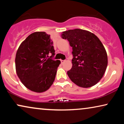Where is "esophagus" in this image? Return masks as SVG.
I'll return each mask as SVG.
<instances>
[{
  "instance_id": "obj_1",
  "label": "esophagus",
  "mask_w": 124,
  "mask_h": 124,
  "mask_svg": "<svg viewBox=\"0 0 124 124\" xmlns=\"http://www.w3.org/2000/svg\"><path fill=\"white\" fill-rule=\"evenodd\" d=\"M61 62H62V64H63L64 62H65V60H61Z\"/></svg>"
}]
</instances>
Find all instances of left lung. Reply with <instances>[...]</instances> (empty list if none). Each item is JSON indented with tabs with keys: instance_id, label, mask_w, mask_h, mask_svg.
<instances>
[{
	"instance_id": "obj_1",
	"label": "left lung",
	"mask_w": 124,
	"mask_h": 124,
	"mask_svg": "<svg viewBox=\"0 0 124 124\" xmlns=\"http://www.w3.org/2000/svg\"><path fill=\"white\" fill-rule=\"evenodd\" d=\"M72 47V67L67 74L73 82L81 87L95 85L103 77L108 64L106 50L94 34L75 29L62 32Z\"/></svg>"
}]
</instances>
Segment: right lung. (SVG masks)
Returning <instances> with one entry per match:
<instances>
[{"label": "right lung", "instance_id": "right-lung-1", "mask_svg": "<svg viewBox=\"0 0 124 124\" xmlns=\"http://www.w3.org/2000/svg\"><path fill=\"white\" fill-rule=\"evenodd\" d=\"M55 55L53 42L46 32L31 34L21 43L15 58L16 71L27 89L35 93H43L55 81L60 60H54L48 54Z\"/></svg>", "mask_w": 124, "mask_h": 124}]
</instances>
